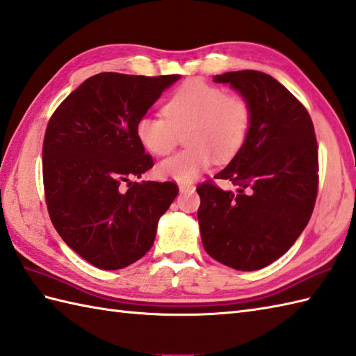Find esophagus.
I'll list each match as a JSON object with an SVG mask.
<instances>
[{
  "label": "esophagus",
  "mask_w": 356,
  "mask_h": 356,
  "mask_svg": "<svg viewBox=\"0 0 356 356\" xmlns=\"http://www.w3.org/2000/svg\"><path fill=\"white\" fill-rule=\"evenodd\" d=\"M195 191V186L192 184H179V192L184 193V192H193Z\"/></svg>",
  "instance_id": "esophagus-1"
}]
</instances>
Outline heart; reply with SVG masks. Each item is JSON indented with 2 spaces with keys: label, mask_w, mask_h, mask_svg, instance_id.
I'll use <instances>...</instances> for the list:
<instances>
[{
  "label": "heart",
  "mask_w": 356,
  "mask_h": 356,
  "mask_svg": "<svg viewBox=\"0 0 356 356\" xmlns=\"http://www.w3.org/2000/svg\"><path fill=\"white\" fill-rule=\"evenodd\" d=\"M251 126V106L238 92L200 79L187 81L164 105V115H141L136 136L147 152L168 155L186 136V151L158 165V175L179 184H191L207 170L215 156L228 161L241 151Z\"/></svg>",
  "instance_id": "b5f03b06"
}]
</instances>
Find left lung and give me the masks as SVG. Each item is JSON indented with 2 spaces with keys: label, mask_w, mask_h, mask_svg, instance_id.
<instances>
[{
  "label": "left lung",
  "mask_w": 356,
  "mask_h": 356,
  "mask_svg": "<svg viewBox=\"0 0 356 356\" xmlns=\"http://www.w3.org/2000/svg\"><path fill=\"white\" fill-rule=\"evenodd\" d=\"M248 100L251 126L241 151L216 179L196 187L204 250L234 270L254 271L294 245L312 215L318 188V146L306 108L280 82L254 70L213 77Z\"/></svg>",
  "instance_id": "1"
}]
</instances>
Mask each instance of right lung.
Here are the masks:
<instances>
[{"label":"right lung","instance_id":"1","mask_svg":"<svg viewBox=\"0 0 356 356\" xmlns=\"http://www.w3.org/2000/svg\"><path fill=\"white\" fill-rule=\"evenodd\" d=\"M178 79L96 74L62 102L47 124L42 173L50 219L68 247L100 270H122L143 257L158 220L177 198L172 181L129 178L154 165L136 136L137 120Z\"/></svg>","mask_w":356,"mask_h":356}]
</instances>
